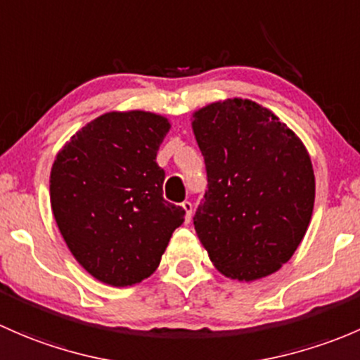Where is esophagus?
I'll return each instance as SVG.
<instances>
[{"instance_id": "esophagus-1", "label": "esophagus", "mask_w": 360, "mask_h": 360, "mask_svg": "<svg viewBox=\"0 0 360 360\" xmlns=\"http://www.w3.org/2000/svg\"><path fill=\"white\" fill-rule=\"evenodd\" d=\"M181 207H184L185 210V221H191V218H192V202L191 201H184L181 202Z\"/></svg>"}]
</instances>
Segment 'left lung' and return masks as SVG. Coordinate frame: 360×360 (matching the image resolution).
Wrapping results in <instances>:
<instances>
[{"label": "left lung", "mask_w": 360, "mask_h": 360, "mask_svg": "<svg viewBox=\"0 0 360 360\" xmlns=\"http://www.w3.org/2000/svg\"><path fill=\"white\" fill-rule=\"evenodd\" d=\"M207 191L194 227L224 276L257 281L292 257L316 199L302 140L257 102L229 98L194 112Z\"/></svg>", "instance_id": "obj_1"}]
</instances>
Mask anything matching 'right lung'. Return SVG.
I'll list each match as a JSON object with an SVG mask.
<instances>
[{
  "label": "right lung",
  "instance_id": "1",
  "mask_svg": "<svg viewBox=\"0 0 360 360\" xmlns=\"http://www.w3.org/2000/svg\"><path fill=\"white\" fill-rule=\"evenodd\" d=\"M169 123L159 114L107 112L57 154L50 175L55 221L79 265L110 286L158 269L185 210L165 201L155 162Z\"/></svg>",
  "mask_w": 360,
  "mask_h": 360
}]
</instances>
